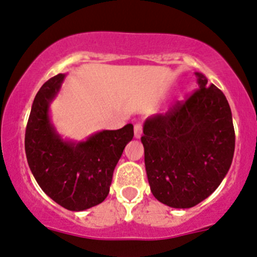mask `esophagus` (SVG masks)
I'll list each match as a JSON object with an SVG mask.
<instances>
[{"mask_svg":"<svg viewBox=\"0 0 257 257\" xmlns=\"http://www.w3.org/2000/svg\"><path fill=\"white\" fill-rule=\"evenodd\" d=\"M142 133H143V126H142L141 123H137L134 125V137L136 138H141Z\"/></svg>","mask_w":257,"mask_h":257,"instance_id":"obj_1","label":"esophagus"}]
</instances>
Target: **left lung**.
I'll use <instances>...</instances> for the list:
<instances>
[{
  "mask_svg": "<svg viewBox=\"0 0 257 257\" xmlns=\"http://www.w3.org/2000/svg\"><path fill=\"white\" fill-rule=\"evenodd\" d=\"M198 89L184 103L144 121L147 177L154 197L189 208L212 195L235 152L232 114L225 94L196 73Z\"/></svg>",
  "mask_w": 257,
  "mask_h": 257,
  "instance_id": "8db88e82",
  "label": "left lung"
}]
</instances>
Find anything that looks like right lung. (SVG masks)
<instances>
[{
  "label": "right lung",
  "instance_id": "right-lung-1",
  "mask_svg": "<svg viewBox=\"0 0 257 257\" xmlns=\"http://www.w3.org/2000/svg\"><path fill=\"white\" fill-rule=\"evenodd\" d=\"M65 74L49 79L37 91L25 134L27 163L42 191L66 210L84 211L106 198L116 163L133 139L132 124L101 131L86 141H65L50 119V104Z\"/></svg>",
  "mask_w": 257,
  "mask_h": 257
}]
</instances>
